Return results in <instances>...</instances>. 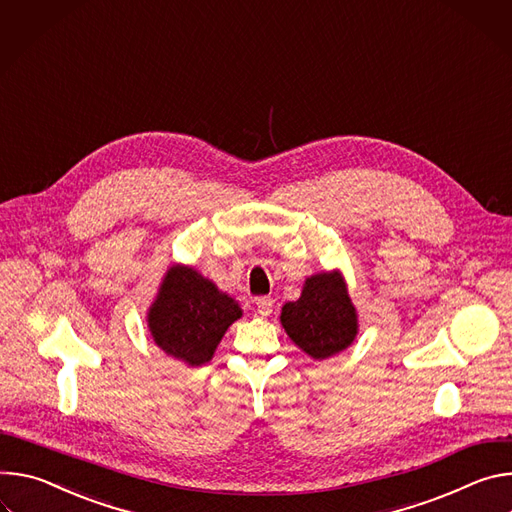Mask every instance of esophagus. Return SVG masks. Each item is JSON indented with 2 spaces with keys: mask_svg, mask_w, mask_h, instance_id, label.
Returning <instances> with one entry per match:
<instances>
[{
  "mask_svg": "<svg viewBox=\"0 0 512 512\" xmlns=\"http://www.w3.org/2000/svg\"><path fill=\"white\" fill-rule=\"evenodd\" d=\"M272 305H274V301L270 297H258L256 299V307H258V313L262 317H268L272 313Z\"/></svg>",
  "mask_w": 512,
  "mask_h": 512,
  "instance_id": "esophagus-1",
  "label": "esophagus"
}]
</instances>
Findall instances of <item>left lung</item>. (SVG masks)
Segmentation results:
<instances>
[{"instance_id": "1", "label": "left lung", "mask_w": 512, "mask_h": 512, "mask_svg": "<svg viewBox=\"0 0 512 512\" xmlns=\"http://www.w3.org/2000/svg\"><path fill=\"white\" fill-rule=\"evenodd\" d=\"M280 323L293 342L315 360L346 350L358 333L356 309L337 272L307 278L299 301L282 307Z\"/></svg>"}]
</instances>
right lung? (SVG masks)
<instances>
[{
  "label": "right lung",
  "instance_id": "obj_1",
  "mask_svg": "<svg viewBox=\"0 0 512 512\" xmlns=\"http://www.w3.org/2000/svg\"><path fill=\"white\" fill-rule=\"evenodd\" d=\"M242 317L238 303L189 266H173L150 307L148 327L160 350L191 366L211 360L225 329Z\"/></svg>",
  "mask_w": 512,
  "mask_h": 512
}]
</instances>
